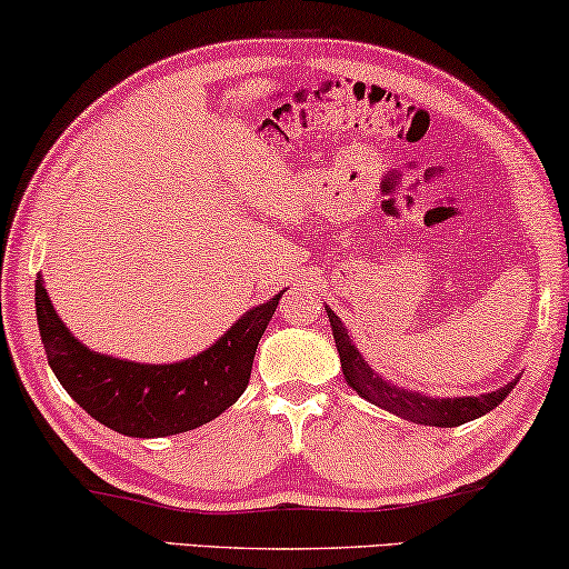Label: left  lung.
<instances>
[{
  "instance_id": "left-lung-1",
  "label": "left lung",
  "mask_w": 569,
  "mask_h": 569,
  "mask_svg": "<svg viewBox=\"0 0 569 569\" xmlns=\"http://www.w3.org/2000/svg\"><path fill=\"white\" fill-rule=\"evenodd\" d=\"M327 317L332 321L335 345L339 350V362H342L347 383L358 391V396L366 398V401H372L376 406H380V409L391 411L401 419L427 423V427H460L465 421H472L482 417V413L493 411L496 406L513 391V386L519 383V378H516L493 393L465 396V398H431V396L403 391V388H396L388 383V380L380 378L378 372H372V368L362 360L358 347L352 345L345 325L339 321V317L332 309H327Z\"/></svg>"
}]
</instances>
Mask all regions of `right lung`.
<instances>
[{
    "label": "right lung",
    "instance_id": "obj_1",
    "mask_svg": "<svg viewBox=\"0 0 569 569\" xmlns=\"http://www.w3.org/2000/svg\"><path fill=\"white\" fill-rule=\"evenodd\" d=\"M281 296L250 309L209 350L173 366H140L87 350L58 319L42 281L36 283V309L48 362L68 396L104 427L148 439L197 429L230 409L250 383L258 342Z\"/></svg>",
    "mask_w": 569,
    "mask_h": 569
}]
</instances>
